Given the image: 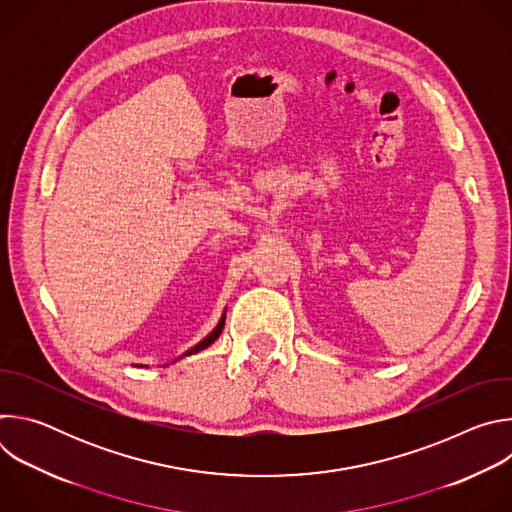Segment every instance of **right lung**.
Masks as SVG:
<instances>
[{
  "mask_svg": "<svg viewBox=\"0 0 512 512\" xmlns=\"http://www.w3.org/2000/svg\"><path fill=\"white\" fill-rule=\"evenodd\" d=\"M223 328H225V316L221 318V322H218V326H216V328H214V330H212V332H210V334H208V336H206L202 342H198L196 346H192V348H190V350H188L184 356H188V354H194V352H200V350H204L206 346H210V344H212V342H214L218 336H221Z\"/></svg>",
  "mask_w": 512,
  "mask_h": 512,
  "instance_id": "right-lung-1",
  "label": "right lung"
}]
</instances>
